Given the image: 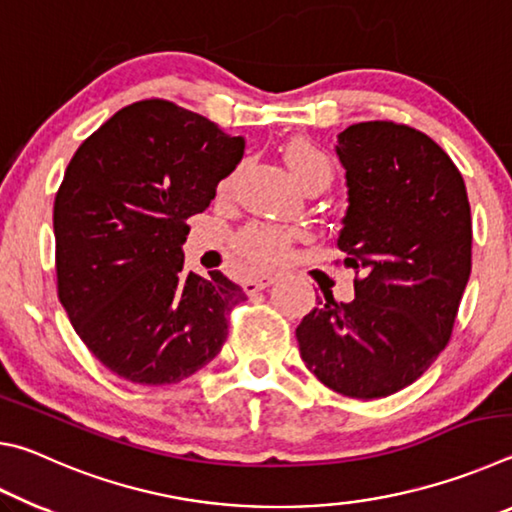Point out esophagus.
I'll list each match as a JSON object with an SVG mask.
<instances>
[{
    "label": "esophagus",
    "instance_id": "esophagus-1",
    "mask_svg": "<svg viewBox=\"0 0 512 512\" xmlns=\"http://www.w3.org/2000/svg\"><path fill=\"white\" fill-rule=\"evenodd\" d=\"M275 280H277V275H273V273H259L255 277H248L244 287H246V293H257V291H264L271 287V284H275Z\"/></svg>",
    "mask_w": 512,
    "mask_h": 512
}]
</instances>
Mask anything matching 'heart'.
Here are the masks:
<instances>
[{
    "mask_svg": "<svg viewBox=\"0 0 512 512\" xmlns=\"http://www.w3.org/2000/svg\"><path fill=\"white\" fill-rule=\"evenodd\" d=\"M284 162H287L293 178L300 185H307L309 180L316 178H332V162H329L325 151H320L314 142L302 140V137L284 146ZM291 241L293 232L289 228L259 223L241 232V237L237 239V250L248 262L275 264L287 257Z\"/></svg>",
    "mask_w": 512,
    "mask_h": 512,
    "instance_id": "b5f03b06",
    "label": "heart"
}]
</instances>
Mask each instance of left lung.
Listing matches in <instances>:
<instances>
[{"label": "left lung", "mask_w": 512, "mask_h": 512, "mask_svg": "<svg viewBox=\"0 0 512 512\" xmlns=\"http://www.w3.org/2000/svg\"><path fill=\"white\" fill-rule=\"evenodd\" d=\"M334 149L348 185L336 246L363 277L350 302L318 298L296 336L327 388L372 400L413 384L452 336L472 271L470 201L456 164L415 128L361 121Z\"/></svg>", "instance_id": "1"}]
</instances>
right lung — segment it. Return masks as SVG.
I'll return each instance as SVG.
<instances>
[{
  "instance_id": "obj_1",
  "label": "right lung",
  "mask_w": 512,
  "mask_h": 512,
  "mask_svg": "<svg viewBox=\"0 0 512 512\" xmlns=\"http://www.w3.org/2000/svg\"><path fill=\"white\" fill-rule=\"evenodd\" d=\"M244 137L146 99L115 112L67 164L54 203L58 298L103 366L133 384L192 377L246 298L221 271H185L187 219L244 158Z\"/></svg>"
}]
</instances>
